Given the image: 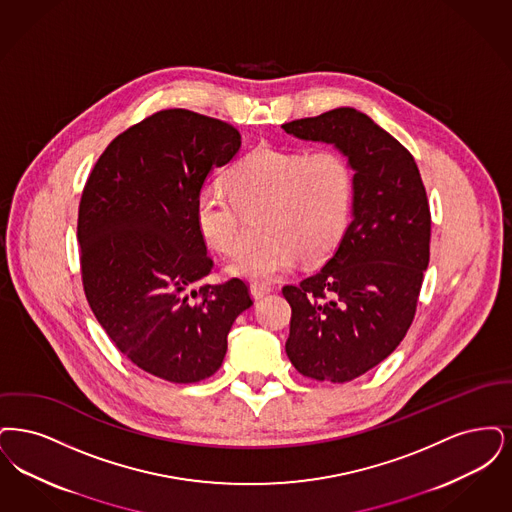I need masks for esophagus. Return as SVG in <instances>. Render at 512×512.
Instances as JSON below:
<instances>
[{
  "mask_svg": "<svg viewBox=\"0 0 512 512\" xmlns=\"http://www.w3.org/2000/svg\"><path fill=\"white\" fill-rule=\"evenodd\" d=\"M269 292H271V287L266 285V283H250V294H252L254 300L264 298Z\"/></svg>",
  "mask_w": 512,
  "mask_h": 512,
  "instance_id": "esophagus-1",
  "label": "esophagus"
}]
</instances>
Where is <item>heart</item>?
<instances>
[{"instance_id": "heart-1", "label": "heart", "mask_w": 512, "mask_h": 512, "mask_svg": "<svg viewBox=\"0 0 512 512\" xmlns=\"http://www.w3.org/2000/svg\"><path fill=\"white\" fill-rule=\"evenodd\" d=\"M222 191L204 189L195 200L200 237L223 256L246 243L245 216H260L264 241L245 250L229 273L266 283L302 258L325 260L342 241L354 204V170L333 149L315 153L260 145L235 164Z\"/></svg>"}]
</instances>
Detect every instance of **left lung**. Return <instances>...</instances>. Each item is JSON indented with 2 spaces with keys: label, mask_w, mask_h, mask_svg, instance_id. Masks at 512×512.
Instances as JSON below:
<instances>
[{
  "label": "left lung",
  "mask_w": 512,
  "mask_h": 512,
  "mask_svg": "<svg viewBox=\"0 0 512 512\" xmlns=\"http://www.w3.org/2000/svg\"><path fill=\"white\" fill-rule=\"evenodd\" d=\"M331 143L354 170L352 223L329 262L283 287L285 350L298 373L348 382L377 367L413 323L430 260V208L413 155L367 114L340 107L281 126Z\"/></svg>",
  "instance_id": "8db88e82"
}]
</instances>
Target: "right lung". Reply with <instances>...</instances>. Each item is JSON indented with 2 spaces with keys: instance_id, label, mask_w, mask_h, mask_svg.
<instances>
[{
  "instance_id": "right-lung-1",
  "label": "right lung",
  "mask_w": 512,
  "mask_h": 512,
  "mask_svg": "<svg viewBox=\"0 0 512 512\" xmlns=\"http://www.w3.org/2000/svg\"><path fill=\"white\" fill-rule=\"evenodd\" d=\"M241 149L227 122L185 109L151 114L114 137L89 174L78 243L89 308L139 369L187 384L222 367L227 334L252 306L245 281L202 285L214 262L195 200Z\"/></svg>"
}]
</instances>
